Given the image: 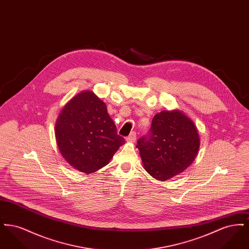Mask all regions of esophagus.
<instances>
[{
	"instance_id": "obj_1",
	"label": "esophagus",
	"mask_w": 249,
	"mask_h": 249,
	"mask_svg": "<svg viewBox=\"0 0 249 249\" xmlns=\"http://www.w3.org/2000/svg\"><path fill=\"white\" fill-rule=\"evenodd\" d=\"M126 141L129 142H134L136 141V132L132 131L130 132V135L126 138Z\"/></svg>"
}]
</instances>
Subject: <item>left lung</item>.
<instances>
[{"label": "left lung", "instance_id": "obj_1", "mask_svg": "<svg viewBox=\"0 0 249 249\" xmlns=\"http://www.w3.org/2000/svg\"><path fill=\"white\" fill-rule=\"evenodd\" d=\"M200 143L193 120L183 111L175 109L155 115L150 133L138 140L137 147L143 169L156 180L166 181L194 161Z\"/></svg>", "mask_w": 249, "mask_h": 249}]
</instances>
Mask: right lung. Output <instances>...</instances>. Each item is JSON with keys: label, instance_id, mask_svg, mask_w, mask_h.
I'll use <instances>...</instances> for the list:
<instances>
[{"label": "right lung", "instance_id": "1", "mask_svg": "<svg viewBox=\"0 0 249 249\" xmlns=\"http://www.w3.org/2000/svg\"><path fill=\"white\" fill-rule=\"evenodd\" d=\"M59 152L71 168L92 174L107 165L120 145L107 107L91 90L72 97L59 113L55 125Z\"/></svg>", "mask_w": 249, "mask_h": 249}]
</instances>
